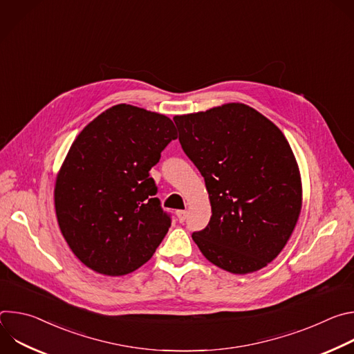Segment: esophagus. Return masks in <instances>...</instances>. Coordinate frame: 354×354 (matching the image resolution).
I'll list each match as a JSON object with an SVG mask.
<instances>
[{
	"label": "esophagus",
	"instance_id": "34e87169",
	"mask_svg": "<svg viewBox=\"0 0 354 354\" xmlns=\"http://www.w3.org/2000/svg\"><path fill=\"white\" fill-rule=\"evenodd\" d=\"M176 216H178L179 223H183V221L186 220V217H187V212H186V210H178V212H176Z\"/></svg>",
	"mask_w": 354,
	"mask_h": 354
}]
</instances>
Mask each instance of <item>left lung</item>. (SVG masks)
Returning <instances> with one entry per match:
<instances>
[{"mask_svg": "<svg viewBox=\"0 0 354 354\" xmlns=\"http://www.w3.org/2000/svg\"><path fill=\"white\" fill-rule=\"evenodd\" d=\"M174 122L212 205L207 227L192 234L201 254L234 274L268 266L290 239L302 205L299 169L287 138L243 104Z\"/></svg>", "mask_w": 354, "mask_h": 354, "instance_id": "obj_1", "label": "left lung"}]
</instances>
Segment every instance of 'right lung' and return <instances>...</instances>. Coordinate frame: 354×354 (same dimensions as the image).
<instances>
[{"mask_svg": "<svg viewBox=\"0 0 354 354\" xmlns=\"http://www.w3.org/2000/svg\"><path fill=\"white\" fill-rule=\"evenodd\" d=\"M178 137L164 115L120 104L74 140L59 171L55 207L73 254L105 276L137 270L171 227L149 169Z\"/></svg>", "mask_w": 354, "mask_h": 354, "instance_id": "right-lung-1", "label": "right lung"}]
</instances>
